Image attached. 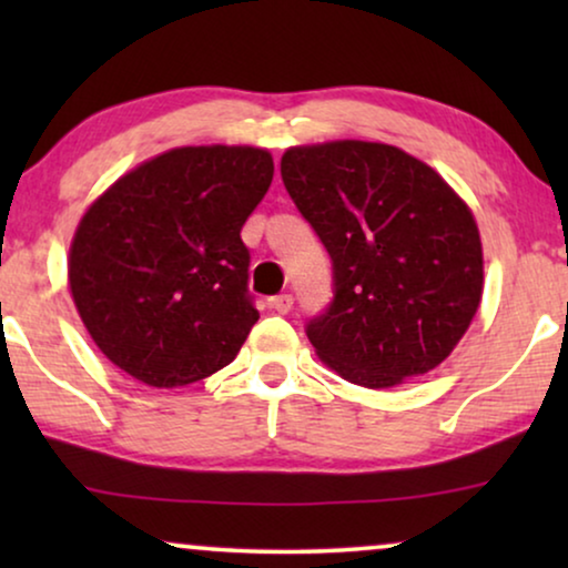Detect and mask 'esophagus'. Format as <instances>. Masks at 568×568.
<instances>
[{"instance_id":"obj_1","label":"esophagus","mask_w":568,"mask_h":568,"mask_svg":"<svg viewBox=\"0 0 568 568\" xmlns=\"http://www.w3.org/2000/svg\"><path fill=\"white\" fill-rule=\"evenodd\" d=\"M271 307H274L278 315H286L292 310V294H276V297H271Z\"/></svg>"}]
</instances>
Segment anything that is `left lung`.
<instances>
[{
  "label": "left lung",
  "mask_w": 568,
  "mask_h": 568,
  "mask_svg": "<svg viewBox=\"0 0 568 568\" xmlns=\"http://www.w3.org/2000/svg\"><path fill=\"white\" fill-rule=\"evenodd\" d=\"M282 178L333 258L336 297L307 325L317 359L369 390L439 367L484 294L460 193L400 146L362 139L290 146Z\"/></svg>",
  "instance_id": "left-lung-1"
}]
</instances>
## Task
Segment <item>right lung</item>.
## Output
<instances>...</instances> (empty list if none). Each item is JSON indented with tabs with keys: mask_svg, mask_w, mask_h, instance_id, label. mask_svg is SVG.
Here are the masks:
<instances>
[{
	"mask_svg": "<svg viewBox=\"0 0 568 568\" xmlns=\"http://www.w3.org/2000/svg\"><path fill=\"white\" fill-rule=\"evenodd\" d=\"M271 178L274 158L261 146H175L92 201L67 276L115 367L150 387H181L235 359L258 321L240 230Z\"/></svg>",
	"mask_w": 568,
	"mask_h": 568,
	"instance_id": "add662e5",
	"label": "right lung"
}]
</instances>
